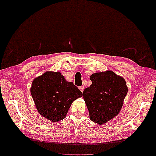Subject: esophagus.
Here are the masks:
<instances>
[{"label":"esophagus","mask_w":156,"mask_h":156,"mask_svg":"<svg viewBox=\"0 0 156 156\" xmlns=\"http://www.w3.org/2000/svg\"><path fill=\"white\" fill-rule=\"evenodd\" d=\"M79 88H80V90H81V92H83V90H84V86H80V87H79Z\"/></svg>","instance_id":"34e87169"}]
</instances>
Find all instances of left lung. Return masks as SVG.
<instances>
[{"mask_svg": "<svg viewBox=\"0 0 156 156\" xmlns=\"http://www.w3.org/2000/svg\"><path fill=\"white\" fill-rule=\"evenodd\" d=\"M92 84L83 92L90 119L102 125L116 116L128 93L126 80L113 71L96 73L90 75Z\"/></svg>", "mask_w": 156, "mask_h": 156, "instance_id": "1", "label": "left lung"}]
</instances>
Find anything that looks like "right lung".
I'll list each match as a JSON object with an SVG mask.
<instances>
[{
	"label": "right lung",
	"instance_id": "obj_1",
	"mask_svg": "<svg viewBox=\"0 0 156 156\" xmlns=\"http://www.w3.org/2000/svg\"><path fill=\"white\" fill-rule=\"evenodd\" d=\"M30 93L39 114L51 122L66 118L72 103L82 96L81 90L61 73L51 71L34 79Z\"/></svg>",
	"mask_w": 156,
	"mask_h": 156
}]
</instances>
